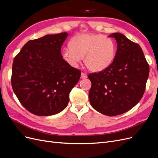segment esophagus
<instances>
[{
	"instance_id": "1",
	"label": "esophagus",
	"mask_w": 158,
	"mask_h": 158,
	"mask_svg": "<svg viewBox=\"0 0 158 158\" xmlns=\"http://www.w3.org/2000/svg\"><path fill=\"white\" fill-rule=\"evenodd\" d=\"M87 77H88V76L85 73H81V78H82V79H85V78H87Z\"/></svg>"
}]
</instances>
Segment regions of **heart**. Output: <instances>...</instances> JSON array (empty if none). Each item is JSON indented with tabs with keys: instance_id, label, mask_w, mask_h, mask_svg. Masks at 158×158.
Listing matches in <instances>:
<instances>
[{
	"instance_id": "1",
	"label": "heart",
	"mask_w": 158,
	"mask_h": 158,
	"mask_svg": "<svg viewBox=\"0 0 158 158\" xmlns=\"http://www.w3.org/2000/svg\"><path fill=\"white\" fill-rule=\"evenodd\" d=\"M69 44L70 47L62 51L61 55L72 67H77L84 57L89 70L100 72L108 68L115 57V44L103 35L79 34L72 38Z\"/></svg>"
}]
</instances>
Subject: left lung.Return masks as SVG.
<instances>
[{"mask_svg": "<svg viewBox=\"0 0 158 158\" xmlns=\"http://www.w3.org/2000/svg\"><path fill=\"white\" fill-rule=\"evenodd\" d=\"M109 37L117 41L115 57L106 69L88 75L92 82L89 99L97 111L116 116L140 102L149 76V65L139 45L120 33Z\"/></svg>", "mask_w": 158, "mask_h": 158, "instance_id": "left-lung-1", "label": "left lung"}]
</instances>
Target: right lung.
Masks as SVG:
<instances>
[{
  "instance_id": "obj_1",
  "label": "right lung",
  "mask_w": 158,
  "mask_h": 158,
  "mask_svg": "<svg viewBox=\"0 0 158 158\" xmlns=\"http://www.w3.org/2000/svg\"><path fill=\"white\" fill-rule=\"evenodd\" d=\"M64 32L30 40L14 58L11 78L14 94L22 106L38 116H50L68 106L69 94L81 72L62 58Z\"/></svg>"
}]
</instances>
